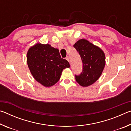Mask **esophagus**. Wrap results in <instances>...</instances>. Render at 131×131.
Wrapping results in <instances>:
<instances>
[{
	"label": "esophagus",
	"mask_w": 131,
	"mask_h": 131,
	"mask_svg": "<svg viewBox=\"0 0 131 131\" xmlns=\"http://www.w3.org/2000/svg\"><path fill=\"white\" fill-rule=\"evenodd\" d=\"M66 60H67L68 62H70V58H69V57H66Z\"/></svg>",
	"instance_id": "esophagus-1"
}]
</instances>
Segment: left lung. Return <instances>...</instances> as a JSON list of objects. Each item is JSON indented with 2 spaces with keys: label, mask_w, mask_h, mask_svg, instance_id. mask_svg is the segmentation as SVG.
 <instances>
[{
  "label": "left lung",
  "mask_w": 131,
  "mask_h": 131,
  "mask_svg": "<svg viewBox=\"0 0 131 131\" xmlns=\"http://www.w3.org/2000/svg\"><path fill=\"white\" fill-rule=\"evenodd\" d=\"M73 47L83 62V71L79 75H75V79L80 85L88 87L101 76L105 66V54L101 48L85 39L79 40Z\"/></svg>",
  "instance_id": "8db88e82"
}]
</instances>
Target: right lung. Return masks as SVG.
I'll return each mask as SVG.
<instances>
[{
    "mask_svg": "<svg viewBox=\"0 0 131 131\" xmlns=\"http://www.w3.org/2000/svg\"><path fill=\"white\" fill-rule=\"evenodd\" d=\"M27 63L35 79L45 87L57 83L62 70L70 67L68 61L61 58L59 50L48 44L38 43L30 48Z\"/></svg>",
    "mask_w": 131,
    "mask_h": 131,
    "instance_id": "add662e5",
    "label": "right lung"
}]
</instances>
